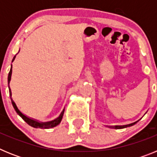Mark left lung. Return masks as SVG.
<instances>
[{
    "mask_svg": "<svg viewBox=\"0 0 157 157\" xmlns=\"http://www.w3.org/2000/svg\"><path fill=\"white\" fill-rule=\"evenodd\" d=\"M138 121H139V120L134 122V123H130V124H127V125H123V126H107V127H109V128H112V129H123V128H126V127H131V126L134 125L135 123H138Z\"/></svg>",
    "mask_w": 157,
    "mask_h": 157,
    "instance_id": "left-lung-1",
    "label": "left lung"
}]
</instances>
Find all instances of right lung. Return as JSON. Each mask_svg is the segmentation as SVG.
Segmentation results:
<instances>
[{"mask_svg": "<svg viewBox=\"0 0 157 157\" xmlns=\"http://www.w3.org/2000/svg\"><path fill=\"white\" fill-rule=\"evenodd\" d=\"M16 55H17V54H16ZM16 56H14L13 59H12V62L14 61V59H15V58H16ZM12 65H11L10 71H9V73H8V89H9V95H10L12 106H13L14 109L16 110V113H17V114L19 115V116H20V117H21L22 119H23V120L27 123V124H28V125L31 126V127H34V128L49 129V128H52V127H56L57 125H59V123H60V122H61L62 118H63V113H64V109H63V111L61 112V113L59 114V116H58L56 119L52 120V121H48V122H40V121H38V120H35V119L28 117V116H27L26 115L23 114V112H20V110L18 109L17 105H16V103H15V101H14L13 99H12V91H11L10 86H9V83H10V81H11V78H12Z\"/></svg>", "mask_w": 157, "mask_h": 157, "instance_id": "obj_1", "label": "right lung"}]
</instances>
